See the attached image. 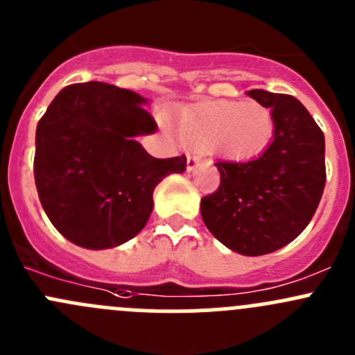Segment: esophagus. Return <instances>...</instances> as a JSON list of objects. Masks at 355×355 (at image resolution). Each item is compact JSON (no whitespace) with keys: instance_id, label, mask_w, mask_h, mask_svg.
I'll return each mask as SVG.
<instances>
[{"instance_id":"obj_1","label":"esophagus","mask_w":355,"mask_h":355,"mask_svg":"<svg viewBox=\"0 0 355 355\" xmlns=\"http://www.w3.org/2000/svg\"><path fill=\"white\" fill-rule=\"evenodd\" d=\"M202 157L198 156V155H189L187 156V168L189 170H194V168H198L200 163H202Z\"/></svg>"}]
</instances>
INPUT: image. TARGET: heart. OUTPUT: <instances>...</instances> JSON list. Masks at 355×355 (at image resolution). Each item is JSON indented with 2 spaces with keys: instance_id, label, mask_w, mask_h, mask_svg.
Listing matches in <instances>:
<instances>
[{
  "instance_id": "heart-1",
  "label": "heart",
  "mask_w": 355,
  "mask_h": 355,
  "mask_svg": "<svg viewBox=\"0 0 355 355\" xmlns=\"http://www.w3.org/2000/svg\"><path fill=\"white\" fill-rule=\"evenodd\" d=\"M271 134V111L257 101L204 103L187 108L180 116V135L185 142L234 159L257 155Z\"/></svg>"
}]
</instances>
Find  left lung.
Masks as SVG:
<instances>
[{
  "mask_svg": "<svg viewBox=\"0 0 355 355\" xmlns=\"http://www.w3.org/2000/svg\"><path fill=\"white\" fill-rule=\"evenodd\" d=\"M247 94L271 108L273 139L254 159L216 161L220 187L200 199V216L228 249L263 256L290 244L316 213L327 184L324 135L293 96Z\"/></svg>",
  "mask_w": 355,
  "mask_h": 355,
  "instance_id": "left-lung-1",
  "label": "left lung"
}]
</instances>
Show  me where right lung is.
I'll list each match as a JSON object with an SVG mask.
<instances>
[{"instance_id":"right-lung-1","label":"right lung","mask_w":355,"mask_h":355,"mask_svg":"<svg viewBox=\"0 0 355 355\" xmlns=\"http://www.w3.org/2000/svg\"><path fill=\"white\" fill-rule=\"evenodd\" d=\"M137 92L105 82L58 92L35 130L34 178L53 227L85 249L130 241L148 223L155 187L185 156L157 159L135 141L156 130Z\"/></svg>"}]
</instances>
